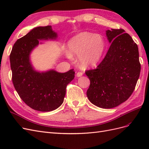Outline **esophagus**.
<instances>
[{
	"label": "esophagus",
	"mask_w": 149,
	"mask_h": 149,
	"mask_svg": "<svg viewBox=\"0 0 149 149\" xmlns=\"http://www.w3.org/2000/svg\"><path fill=\"white\" fill-rule=\"evenodd\" d=\"M82 75H83V73H82V72H80V71L78 72L77 74H76V76H77V77H80V76H81Z\"/></svg>",
	"instance_id": "esophagus-1"
}]
</instances>
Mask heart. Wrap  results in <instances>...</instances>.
<instances>
[{
  "instance_id": "heart-1",
  "label": "heart",
  "mask_w": 149,
  "mask_h": 149,
  "mask_svg": "<svg viewBox=\"0 0 149 149\" xmlns=\"http://www.w3.org/2000/svg\"><path fill=\"white\" fill-rule=\"evenodd\" d=\"M106 49L104 38L100 34L84 31L73 37L68 43V58L79 57L80 66L83 68L95 66L102 57Z\"/></svg>"
}]
</instances>
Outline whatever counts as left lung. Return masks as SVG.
I'll return each instance as SVG.
<instances>
[{"instance_id": "obj_1", "label": "left lung", "mask_w": 149, "mask_h": 149, "mask_svg": "<svg viewBox=\"0 0 149 149\" xmlns=\"http://www.w3.org/2000/svg\"><path fill=\"white\" fill-rule=\"evenodd\" d=\"M123 29L106 31L111 46L96 69L86 71L90 79L88 100L95 106L111 109L128 100L141 72L137 45Z\"/></svg>"}]
</instances>
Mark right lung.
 <instances>
[{
	"label": "right lung",
	"instance_id": "obj_1",
	"mask_svg": "<svg viewBox=\"0 0 149 149\" xmlns=\"http://www.w3.org/2000/svg\"><path fill=\"white\" fill-rule=\"evenodd\" d=\"M56 37L52 26H38L17 40L10 55L15 90L26 105L38 111L49 112L59 107L63 102L67 85L74 78L73 69L63 73L53 70L40 73L31 64L30 53L39 40Z\"/></svg>",
	"mask_w": 149,
	"mask_h": 149
}]
</instances>
